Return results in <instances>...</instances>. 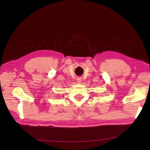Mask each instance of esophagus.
Masks as SVG:
<instances>
[{
  "instance_id": "obj_1",
  "label": "esophagus",
  "mask_w": 150,
  "mask_h": 150,
  "mask_svg": "<svg viewBox=\"0 0 150 150\" xmlns=\"http://www.w3.org/2000/svg\"><path fill=\"white\" fill-rule=\"evenodd\" d=\"M77 81H78V83H81V81H82V79L81 78H77Z\"/></svg>"
}]
</instances>
